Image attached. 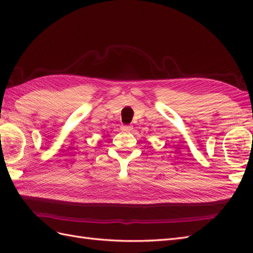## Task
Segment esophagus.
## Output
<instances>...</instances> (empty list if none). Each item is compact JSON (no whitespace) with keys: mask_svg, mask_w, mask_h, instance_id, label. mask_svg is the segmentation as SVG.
<instances>
[{"mask_svg":"<svg viewBox=\"0 0 253 253\" xmlns=\"http://www.w3.org/2000/svg\"><path fill=\"white\" fill-rule=\"evenodd\" d=\"M132 126H121V129L122 131H125V132H129V131H132Z\"/></svg>","mask_w":253,"mask_h":253,"instance_id":"obj_1","label":"esophagus"}]
</instances>
